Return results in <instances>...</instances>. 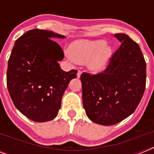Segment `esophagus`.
<instances>
[{
  "label": "esophagus",
  "mask_w": 154,
  "mask_h": 154,
  "mask_svg": "<svg viewBox=\"0 0 154 154\" xmlns=\"http://www.w3.org/2000/svg\"><path fill=\"white\" fill-rule=\"evenodd\" d=\"M81 75H82V71H80V70H78V71H77V78H80V77H81Z\"/></svg>",
  "instance_id": "esophagus-1"
}]
</instances>
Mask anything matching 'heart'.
Returning <instances> with one entry per match:
<instances>
[{
  "label": "heart",
  "instance_id": "obj_1",
  "mask_svg": "<svg viewBox=\"0 0 154 154\" xmlns=\"http://www.w3.org/2000/svg\"><path fill=\"white\" fill-rule=\"evenodd\" d=\"M112 47L105 40H79L72 42L69 49V57L75 62L86 64L93 72L105 69L112 58Z\"/></svg>",
  "mask_w": 154,
  "mask_h": 154
}]
</instances>
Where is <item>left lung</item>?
I'll return each mask as SVG.
<instances>
[{
  "label": "left lung",
  "instance_id": "left-lung-1",
  "mask_svg": "<svg viewBox=\"0 0 154 154\" xmlns=\"http://www.w3.org/2000/svg\"><path fill=\"white\" fill-rule=\"evenodd\" d=\"M114 37L121 46L101 73L81 76L82 101L87 117L101 125H112L133 113L146 89V64L140 47L124 33Z\"/></svg>",
  "mask_w": 154,
  "mask_h": 154
}]
</instances>
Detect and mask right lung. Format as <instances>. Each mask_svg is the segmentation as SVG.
Listing matches in <instances>:
<instances>
[{"instance_id":"right-lung-1","label":"right lung","mask_w":154,"mask_h":154,"mask_svg":"<svg viewBox=\"0 0 154 154\" xmlns=\"http://www.w3.org/2000/svg\"><path fill=\"white\" fill-rule=\"evenodd\" d=\"M52 38L65 36L32 29L16 41L8 61L7 87L16 108L36 122L52 121L58 114L69 83L77 70L65 72L58 61L62 49Z\"/></svg>"}]
</instances>
